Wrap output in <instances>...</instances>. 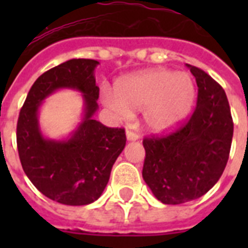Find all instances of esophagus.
<instances>
[{"instance_id": "obj_1", "label": "esophagus", "mask_w": 248, "mask_h": 248, "mask_svg": "<svg viewBox=\"0 0 248 248\" xmlns=\"http://www.w3.org/2000/svg\"><path fill=\"white\" fill-rule=\"evenodd\" d=\"M126 136H127L128 141H136V140L139 139V135L135 131H132V130H127L126 131Z\"/></svg>"}]
</instances>
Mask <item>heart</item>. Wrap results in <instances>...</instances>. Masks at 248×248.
<instances>
[{"instance_id":"b5f03b06","label":"heart","mask_w":248,"mask_h":248,"mask_svg":"<svg viewBox=\"0 0 248 248\" xmlns=\"http://www.w3.org/2000/svg\"><path fill=\"white\" fill-rule=\"evenodd\" d=\"M196 85L186 73L148 69L126 76L114 86L107 103L120 116L145 109L147 126L155 132L172 130L189 116L196 100Z\"/></svg>"}]
</instances>
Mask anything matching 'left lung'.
I'll return each mask as SVG.
<instances>
[{
    "instance_id": "1",
    "label": "left lung",
    "mask_w": 248,
    "mask_h": 248,
    "mask_svg": "<svg viewBox=\"0 0 248 248\" xmlns=\"http://www.w3.org/2000/svg\"><path fill=\"white\" fill-rule=\"evenodd\" d=\"M186 67L198 86L190 120L169 135L143 140V179L165 204L185 203L206 194L223 175L233 138L223 87L200 68Z\"/></svg>"
}]
</instances>
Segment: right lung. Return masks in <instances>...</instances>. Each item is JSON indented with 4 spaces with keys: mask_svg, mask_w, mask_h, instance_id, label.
<instances>
[{
    "mask_svg": "<svg viewBox=\"0 0 248 248\" xmlns=\"http://www.w3.org/2000/svg\"><path fill=\"white\" fill-rule=\"evenodd\" d=\"M97 64L93 59H71L45 72L29 90L17 120V152L25 175L44 196L68 206H85L101 196L126 145L124 128L93 120L99 108L93 76ZM60 88L79 91L85 108L81 124L69 138L52 140L40 132L38 110Z\"/></svg>",
    "mask_w": 248,
    "mask_h": 248,
    "instance_id": "obj_1",
    "label": "right lung"
}]
</instances>
